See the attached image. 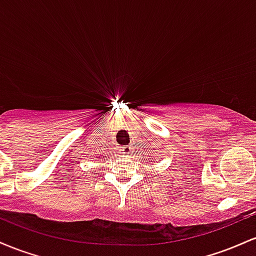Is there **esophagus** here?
<instances>
[{
	"instance_id": "1",
	"label": "esophagus",
	"mask_w": 256,
	"mask_h": 256,
	"mask_svg": "<svg viewBox=\"0 0 256 256\" xmlns=\"http://www.w3.org/2000/svg\"><path fill=\"white\" fill-rule=\"evenodd\" d=\"M122 150H124V152L126 155H131V150H132V148L130 146H124V148H122Z\"/></svg>"
}]
</instances>
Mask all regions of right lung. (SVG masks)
I'll return each instance as SVG.
<instances>
[{"mask_svg":"<svg viewBox=\"0 0 256 256\" xmlns=\"http://www.w3.org/2000/svg\"><path fill=\"white\" fill-rule=\"evenodd\" d=\"M101 158H102V156H101Z\"/></svg>","mask_w":256,"mask_h":256,"instance_id":"1","label":"right lung"}]
</instances>
